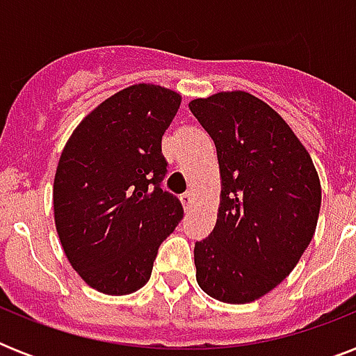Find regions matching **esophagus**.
Returning a JSON list of instances; mask_svg holds the SVG:
<instances>
[{
	"mask_svg": "<svg viewBox=\"0 0 356 356\" xmlns=\"http://www.w3.org/2000/svg\"><path fill=\"white\" fill-rule=\"evenodd\" d=\"M181 203H183V207L188 211L190 207H192V203H194V192L192 190H188V192H184L183 195H181Z\"/></svg>",
	"mask_w": 356,
	"mask_h": 356,
	"instance_id": "obj_1",
	"label": "esophagus"
}]
</instances>
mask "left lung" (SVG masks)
I'll use <instances>...</instances> for the list:
<instances>
[{"mask_svg":"<svg viewBox=\"0 0 356 356\" xmlns=\"http://www.w3.org/2000/svg\"><path fill=\"white\" fill-rule=\"evenodd\" d=\"M188 107L214 140L222 179L214 231L195 242V279L218 301L251 303L284 281L309 248L320 177L290 125L253 94L218 92Z\"/></svg>","mask_w":356,"mask_h":356,"instance_id":"8db88e82","label":"left lung"}]
</instances>
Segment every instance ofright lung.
I'll use <instances>...</instances> for the list:
<instances>
[{
	"label": "right lung",
	"instance_id": "add662e5",
	"mask_svg": "<svg viewBox=\"0 0 356 356\" xmlns=\"http://www.w3.org/2000/svg\"><path fill=\"white\" fill-rule=\"evenodd\" d=\"M181 94L138 83L99 103L75 127L58 159L53 212L64 254L83 281L127 296L149 281L159 245L183 218L161 188L162 134Z\"/></svg>",
	"mask_w": 356,
	"mask_h": 356
}]
</instances>
